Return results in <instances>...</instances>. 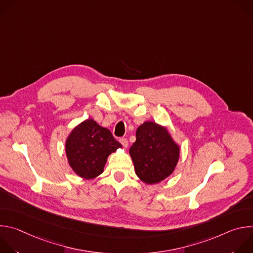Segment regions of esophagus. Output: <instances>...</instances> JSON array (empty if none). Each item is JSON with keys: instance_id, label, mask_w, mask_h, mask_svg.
Wrapping results in <instances>:
<instances>
[{"instance_id": "1", "label": "esophagus", "mask_w": 253, "mask_h": 253, "mask_svg": "<svg viewBox=\"0 0 253 253\" xmlns=\"http://www.w3.org/2000/svg\"><path fill=\"white\" fill-rule=\"evenodd\" d=\"M120 143L122 144V145L124 146V147H127L128 146V140H127V138H120Z\"/></svg>"}]
</instances>
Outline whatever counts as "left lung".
Listing matches in <instances>:
<instances>
[{
    "instance_id": "left-lung-1",
    "label": "left lung",
    "mask_w": 253,
    "mask_h": 253,
    "mask_svg": "<svg viewBox=\"0 0 253 253\" xmlns=\"http://www.w3.org/2000/svg\"><path fill=\"white\" fill-rule=\"evenodd\" d=\"M129 153L136 175L147 184H155L174 171L179 147L166 129L154 122H145L138 127Z\"/></svg>"
}]
</instances>
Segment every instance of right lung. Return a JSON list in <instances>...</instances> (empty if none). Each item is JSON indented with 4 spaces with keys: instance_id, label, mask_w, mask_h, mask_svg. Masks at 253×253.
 <instances>
[{
    "instance_id": "add662e5",
    "label": "right lung",
    "mask_w": 253,
    "mask_h": 253,
    "mask_svg": "<svg viewBox=\"0 0 253 253\" xmlns=\"http://www.w3.org/2000/svg\"><path fill=\"white\" fill-rule=\"evenodd\" d=\"M121 144L112 133L88 119L73 129L66 141V154L76 174L92 179L103 172L107 157Z\"/></svg>"
}]
</instances>
